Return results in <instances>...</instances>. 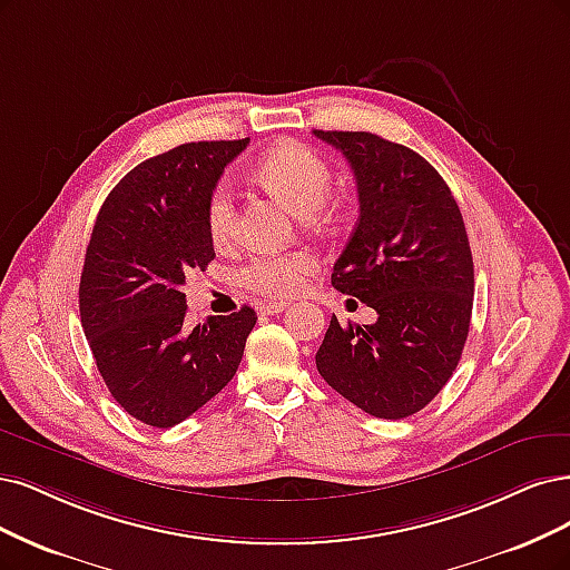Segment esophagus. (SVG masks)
<instances>
[{
  "mask_svg": "<svg viewBox=\"0 0 570 570\" xmlns=\"http://www.w3.org/2000/svg\"><path fill=\"white\" fill-rule=\"evenodd\" d=\"M287 308L285 302H268L262 306V313L264 316H276V313H283Z\"/></svg>",
  "mask_w": 570,
  "mask_h": 570,
  "instance_id": "34e87169",
  "label": "esophagus"
}]
</instances>
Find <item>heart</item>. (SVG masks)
<instances>
[{
    "label": "heart",
    "instance_id": "b5f03b06",
    "mask_svg": "<svg viewBox=\"0 0 570 570\" xmlns=\"http://www.w3.org/2000/svg\"><path fill=\"white\" fill-rule=\"evenodd\" d=\"M259 181L283 198L302 217H311L330 198L335 171L330 163L302 144H281L268 150L257 165ZM205 224L214 245H228L238 228V207L228 184L212 188ZM313 257L306 252H259L238 268V283L268 299H289L313 273Z\"/></svg>",
    "mask_w": 570,
    "mask_h": 570
}]
</instances>
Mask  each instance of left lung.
<instances>
[{
	"label": "left lung",
	"instance_id": "8db88e82",
	"mask_svg": "<svg viewBox=\"0 0 570 570\" xmlns=\"http://www.w3.org/2000/svg\"><path fill=\"white\" fill-rule=\"evenodd\" d=\"M342 150L358 188V224L332 287L377 311L372 325L332 316L321 377L367 415H415L453 377L474 306V262L460 207L422 155L370 131L313 129Z\"/></svg>",
	"mask_w": 570,
	"mask_h": 570
}]
</instances>
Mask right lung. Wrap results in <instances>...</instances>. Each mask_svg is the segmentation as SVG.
<instances>
[{
	"mask_svg": "<svg viewBox=\"0 0 570 570\" xmlns=\"http://www.w3.org/2000/svg\"><path fill=\"white\" fill-rule=\"evenodd\" d=\"M249 139L176 146L134 167L98 212L80 278V316L98 372L131 417L169 429L233 380L249 306L188 327L186 273L214 259L205 207Z\"/></svg>",
	"mask_w": 570,
	"mask_h": 570,
	"instance_id": "1",
	"label": "right lung"
}]
</instances>
